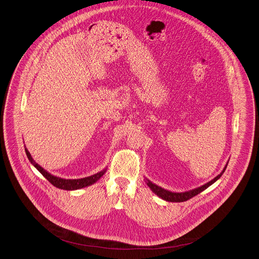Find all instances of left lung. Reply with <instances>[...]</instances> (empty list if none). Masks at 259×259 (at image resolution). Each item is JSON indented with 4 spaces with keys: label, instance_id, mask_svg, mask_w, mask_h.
Instances as JSON below:
<instances>
[{
    "label": "left lung",
    "instance_id": "8db88e82",
    "mask_svg": "<svg viewBox=\"0 0 259 259\" xmlns=\"http://www.w3.org/2000/svg\"><path fill=\"white\" fill-rule=\"evenodd\" d=\"M227 165L228 163L225 165V167L223 168L222 172L220 174L219 176H217L215 179H212L211 181L205 183L204 185L199 186L197 188H194V189H191L189 191H185V192H172V191H169V190H166L162 187H160L159 185L153 183L151 180H149L148 179H146V182H147V185L151 188V190L156 194L158 195L159 198H161L162 200H165V201H168V202H184V201H187L192 197H194L195 195L199 194L200 192H202L203 190H205L206 188H208L210 185H212L214 182H216L218 179L222 177V175L225 172L226 168H227Z\"/></svg>",
    "mask_w": 259,
    "mask_h": 259
}]
</instances>
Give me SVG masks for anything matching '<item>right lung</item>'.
Listing matches in <instances>:
<instances>
[{
    "mask_svg": "<svg viewBox=\"0 0 259 259\" xmlns=\"http://www.w3.org/2000/svg\"><path fill=\"white\" fill-rule=\"evenodd\" d=\"M24 151H25V153H26L27 159H29V161L33 164V166L36 167V169L39 171L40 174H41L45 179H47L51 184H53L55 187L60 188V189H64V190H77V189H80V188L90 186V185L96 183V182L105 174V171H106V168H104V169H102L101 171L96 174V175H94V176H91V177H88V178H83V179H61V178L55 177V176L49 174V172H48L47 170H45L42 166H40L37 162H35V160L32 159L30 153L27 151L26 147L24 148Z\"/></svg>",
    "mask_w": 259,
    "mask_h": 259,
    "instance_id": "obj_1",
    "label": "right lung"
}]
</instances>
